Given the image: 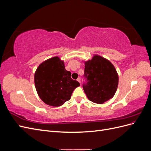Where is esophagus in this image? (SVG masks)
<instances>
[{"label": "esophagus", "mask_w": 151, "mask_h": 151, "mask_svg": "<svg viewBox=\"0 0 151 151\" xmlns=\"http://www.w3.org/2000/svg\"><path fill=\"white\" fill-rule=\"evenodd\" d=\"M77 81H78L79 83H81V79L79 78H79H78V79H77Z\"/></svg>", "instance_id": "obj_1"}]
</instances>
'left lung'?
I'll use <instances>...</instances> for the list:
<instances>
[{
    "instance_id": "8db88e82",
    "label": "left lung",
    "mask_w": 151,
    "mask_h": 151,
    "mask_svg": "<svg viewBox=\"0 0 151 151\" xmlns=\"http://www.w3.org/2000/svg\"><path fill=\"white\" fill-rule=\"evenodd\" d=\"M84 63L88 83L83 85V89L87 97L97 104L108 101L114 96L118 88V74L115 66L99 55H94Z\"/></svg>"
}]
</instances>
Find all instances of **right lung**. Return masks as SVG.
Returning a JSON list of instances; mask_svg holds the SVG:
<instances>
[{
    "instance_id": "obj_1",
    "label": "right lung",
    "mask_w": 151,
    "mask_h": 151,
    "mask_svg": "<svg viewBox=\"0 0 151 151\" xmlns=\"http://www.w3.org/2000/svg\"><path fill=\"white\" fill-rule=\"evenodd\" d=\"M70 76L71 72L65 69L64 61L58 56L40 63L34 77L40 98L49 106H62L70 99L73 91L80 86Z\"/></svg>"
}]
</instances>
